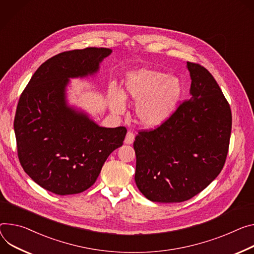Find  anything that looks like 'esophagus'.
I'll return each mask as SVG.
<instances>
[{
  "mask_svg": "<svg viewBox=\"0 0 254 254\" xmlns=\"http://www.w3.org/2000/svg\"><path fill=\"white\" fill-rule=\"evenodd\" d=\"M134 141V134L132 131L128 130L127 132V135H126V139H125V144H127V145H130L132 144Z\"/></svg>",
  "mask_w": 254,
  "mask_h": 254,
  "instance_id": "34e87169",
  "label": "esophagus"
}]
</instances>
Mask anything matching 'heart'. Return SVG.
<instances>
[{
  "label": "heart",
  "instance_id": "heart-1",
  "mask_svg": "<svg viewBox=\"0 0 254 254\" xmlns=\"http://www.w3.org/2000/svg\"><path fill=\"white\" fill-rule=\"evenodd\" d=\"M182 87L175 77L155 70L141 68L127 75L125 91L112 86L108 103L112 112L121 114L126 109V98L135 102V117L142 126L154 127L163 124L177 107Z\"/></svg>",
  "mask_w": 254,
  "mask_h": 254
}]
</instances>
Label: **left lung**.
Wrapping results in <instances>:
<instances>
[{
  "instance_id": "left-lung-1",
  "label": "left lung",
  "mask_w": 254,
  "mask_h": 254,
  "mask_svg": "<svg viewBox=\"0 0 254 254\" xmlns=\"http://www.w3.org/2000/svg\"><path fill=\"white\" fill-rule=\"evenodd\" d=\"M190 99L153 130L139 131L133 142L134 180L157 202L186 201L219 175L228 154L232 114L212 74L187 63Z\"/></svg>"
}]
</instances>
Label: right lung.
<instances>
[{"label":"right lung","instance_id":"add662e5","mask_svg":"<svg viewBox=\"0 0 254 254\" xmlns=\"http://www.w3.org/2000/svg\"><path fill=\"white\" fill-rule=\"evenodd\" d=\"M112 53L87 48L44 62L20 96L14 120L21 166L38 186L60 195L85 191L96 181L108 156L127 134L125 127H103L66 101L73 78L98 72Z\"/></svg>","mask_w":254,"mask_h":254}]
</instances>
